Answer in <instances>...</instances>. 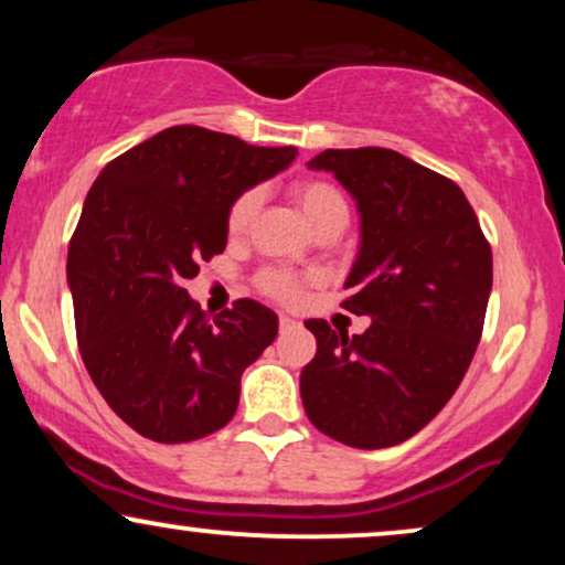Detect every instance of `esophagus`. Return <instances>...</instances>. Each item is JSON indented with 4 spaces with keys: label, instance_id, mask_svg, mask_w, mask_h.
<instances>
[{
    "label": "esophagus",
    "instance_id": "1",
    "mask_svg": "<svg viewBox=\"0 0 565 565\" xmlns=\"http://www.w3.org/2000/svg\"><path fill=\"white\" fill-rule=\"evenodd\" d=\"M278 329H281L284 334H287V332H295V329H300V321L289 319V316H281V319H278Z\"/></svg>",
    "mask_w": 565,
    "mask_h": 565
}]
</instances>
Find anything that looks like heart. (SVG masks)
<instances>
[{"label": "heart", "instance_id": "b5f03b06", "mask_svg": "<svg viewBox=\"0 0 565 565\" xmlns=\"http://www.w3.org/2000/svg\"><path fill=\"white\" fill-rule=\"evenodd\" d=\"M289 193L313 231L332 223V220H345L348 223V204L334 185L323 183V180H300V183L289 188ZM257 210H260V193L257 191H244L242 196L233 201L228 210L231 236H244L246 228L252 225V220H255ZM260 287L265 295L276 297V300L281 302H297L302 297L300 278L284 274V270H270V274H265L260 278Z\"/></svg>", "mask_w": 565, "mask_h": 565}]
</instances>
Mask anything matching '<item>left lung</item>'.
<instances>
[{
	"instance_id": "1",
	"label": "left lung",
	"mask_w": 565,
	"mask_h": 565,
	"mask_svg": "<svg viewBox=\"0 0 565 565\" xmlns=\"http://www.w3.org/2000/svg\"><path fill=\"white\" fill-rule=\"evenodd\" d=\"M332 172L359 210V255L342 305L364 334L308 319L316 355L300 374L308 419L355 449L404 444L446 406L481 340L491 246L462 188L391 148H329L308 161Z\"/></svg>"
}]
</instances>
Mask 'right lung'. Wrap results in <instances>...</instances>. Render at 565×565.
Here are the masks:
<instances>
[{"mask_svg":"<svg viewBox=\"0 0 565 565\" xmlns=\"http://www.w3.org/2000/svg\"><path fill=\"white\" fill-rule=\"evenodd\" d=\"M297 148L161 129L103 167L68 244L76 340L108 406L140 436L185 444L228 425L242 374L276 340L255 300L206 319L185 278L228 244V210L284 172Z\"/></svg>","mask_w":565,"mask_h":565,"instance_id":"add662e5","label":"right lung"}]
</instances>
